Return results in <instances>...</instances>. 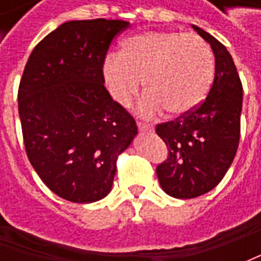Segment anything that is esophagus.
I'll return each mask as SVG.
<instances>
[{"mask_svg": "<svg viewBox=\"0 0 261 261\" xmlns=\"http://www.w3.org/2000/svg\"><path fill=\"white\" fill-rule=\"evenodd\" d=\"M137 125H138L140 131H152L153 130V125L148 124V123H142V121H138V123H137Z\"/></svg>", "mask_w": 261, "mask_h": 261, "instance_id": "1", "label": "esophagus"}]
</instances>
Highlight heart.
Masks as SVG:
<instances>
[{
	"label": "heart",
	"mask_w": 261,
	"mask_h": 261,
	"mask_svg": "<svg viewBox=\"0 0 261 261\" xmlns=\"http://www.w3.org/2000/svg\"><path fill=\"white\" fill-rule=\"evenodd\" d=\"M102 76L119 105L130 103L142 80L148 91L138 105L142 114L164 108L170 116H185L207 96L214 78V56L196 33L142 32L124 39L120 54H109Z\"/></svg>",
	"instance_id": "obj_1"
}]
</instances>
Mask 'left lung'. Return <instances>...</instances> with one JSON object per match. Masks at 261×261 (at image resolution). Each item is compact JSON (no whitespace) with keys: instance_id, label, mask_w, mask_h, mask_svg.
<instances>
[{"instance_id":"obj_1","label":"left lung","mask_w":261,"mask_h":261,"mask_svg":"<svg viewBox=\"0 0 261 261\" xmlns=\"http://www.w3.org/2000/svg\"><path fill=\"white\" fill-rule=\"evenodd\" d=\"M193 29L210 43L215 76L207 97L190 113L156 125L168 159L156 168L161 187L175 198L202 196L222 180L241 138L243 88L232 56L201 28Z\"/></svg>"}]
</instances>
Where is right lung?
Instances as JSON below:
<instances>
[{
  "mask_svg": "<svg viewBox=\"0 0 261 261\" xmlns=\"http://www.w3.org/2000/svg\"><path fill=\"white\" fill-rule=\"evenodd\" d=\"M117 19L69 20L33 48L18 91L26 155L64 200L93 202L112 190L119 155L137 134L134 117L105 88L102 64Z\"/></svg>",
  "mask_w": 261,
  "mask_h": 261,
  "instance_id": "obj_1",
  "label": "right lung"
}]
</instances>
